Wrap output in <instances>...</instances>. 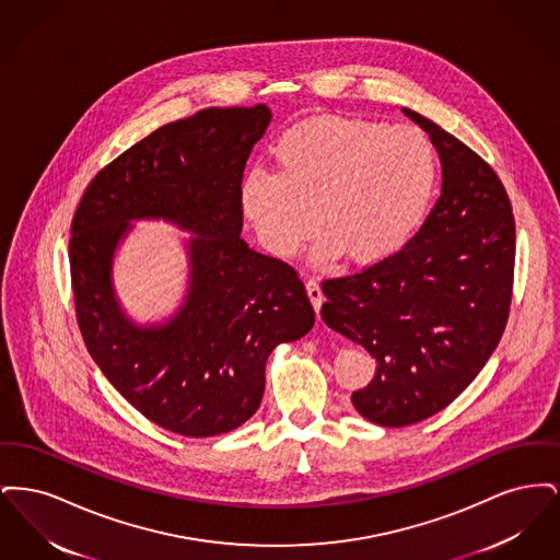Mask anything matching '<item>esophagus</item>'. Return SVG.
<instances>
[{
	"instance_id": "34e87169",
	"label": "esophagus",
	"mask_w": 560,
	"mask_h": 560,
	"mask_svg": "<svg viewBox=\"0 0 560 560\" xmlns=\"http://www.w3.org/2000/svg\"><path fill=\"white\" fill-rule=\"evenodd\" d=\"M306 293H308V298H311V302L315 306V313L319 315L320 304H323V293H320L319 283L317 281H308L306 283Z\"/></svg>"
}]
</instances>
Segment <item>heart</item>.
<instances>
[{
    "label": "heart",
    "mask_w": 560,
    "mask_h": 560,
    "mask_svg": "<svg viewBox=\"0 0 560 560\" xmlns=\"http://www.w3.org/2000/svg\"><path fill=\"white\" fill-rule=\"evenodd\" d=\"M272 160L275 174L245 176L243 215L277 258H292L317 226L311 260L319 267L342 256L373 267L399 254L422 229L439 187L427 133L365 117L304 119L279 138Z\"/></svg>",
    "instance_id": "1"
}]
</instances>
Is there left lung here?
Wrapping results in <instances>:
<instances>
[{
  "label": "left lung",
  "mask_w": 560,
  "mask_h": 560,
  "mask_svg": "<svg viewBox=\"0 0 560 560\" xmlns=\"http://www.w3.org/2000/svg\"><path fill=\"white\" fill-rule=\"evenodd\" d=\"M402 113L439 153L441 197L399 254L320 288V319L375 359L352 405L388 428L439 413L485 368L506 327L516 247L498 174L424 115Z\"/></svg>",
  "instance_id": "8db88e82"
}]
</instances>
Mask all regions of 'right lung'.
Wrapping results in <instances>:
<instances>
[{
  "label": "right lung",
  "mask_w": 560,
  "mask_h": 560,
  "mask_svg": "<svg viewBox=\"0 0 560 560\" xmlns=\"http://www.w3.org/2000/svg\"><path fill=\"white\" fill-rule=\"evenodd\" d=\"M272 113L203 108L136 142L85 188L71 224V279L81 336L113 388L158 427L215 436L247 422L265 395L275 348L315 325L290 265L241 240V178ZM138 219L191 233L188 290L177 311L138 324L112 268Z\"/></svg>",
  "instance_id": "add662e5"
}]
</instances>
